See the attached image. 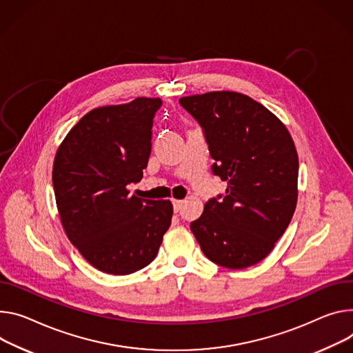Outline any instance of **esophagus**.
Here are the masks:
<instances>
[{
	"mask_svg": "<svg viewBox=\"0 0 353 353\" xmlns=\"http://www.w3.org/2000/svg\"><path fill=\"white\" fill-rule=\"evenodd\" d=\"M183 204H184V201H181V200H173V210H174V212H179L181 210Z\"/></svg>",
	"mask_w": 353,
	"mask_h": 353,
	"instance_id": "1",
	"label": "esophagus"
}]
</instances>
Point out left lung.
I'll use <instances>...</instances> for the list:
<instances>
[{
	"label": "left lung",
	"instance_id": "obj_1",
	"mask_svg": "<svg viewBox=\"0 0 353 353\" xmlns=\"http://www.w3.org/2000/svg\"><path fill=\"white\" fill-rule=\"evenodd\" d=\"M201 126L212 174L228 181L190 223L203 253L218 266L259 263L290 223L297 204L299 157L287 128L266 107L234 91L180 99Z\"/></svg>",
	"mask_w": 353,
	"mask_h": 353
}]
</instances>
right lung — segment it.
Instances as JSON below:
<instances>
[{
	"label": "right lung",
	"instance_id": "add662e5",
	"mask_svg": "<svg viewBox=\"0 0 353 353\" xmlns=\"http://www.w3.org/2000/svg\"><path fill=\"white\" fill-rule=\"evenodd\" d=\"M160 99L95 108L57 149L56 204L70 242L95 269L130 274L148 266L170 227L169 200L130 196L152 152V126Z\"/></svg>",
	"mask_w": 353,
	"mask_h": 353
}]
</instances>
